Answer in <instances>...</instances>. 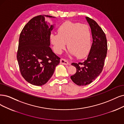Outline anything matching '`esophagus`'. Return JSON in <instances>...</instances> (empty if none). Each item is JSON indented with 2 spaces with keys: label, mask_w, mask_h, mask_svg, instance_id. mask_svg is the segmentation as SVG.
<instances>
[{
  "label": "esophagus",
  "mask_w": 124,
  "mask_h": 124,
  "mask_svg": "<svg viewBox=\"0 0 124 124\" xmlns=\"http://www.w3.org/2000/svg\"><path fill=\"white\" fill-rule=\"evenodd\" d=\"M60 63L63 64L64 65H68L69 64V63L68 62V61L64 59H60Z\"/></svg>",
  "instance_id": "esophagus-1"
}]
</instances>
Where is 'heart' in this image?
I'll return each mask as SVG.
<instances>
[{"instance_id": "1", "label": "heart", "mask_w": 124, "mask_h": 124, "mask_svg": "<svg viewBox=\"0 0 124 124\" xmlns=\"http://www.w3.org/2000/svg\"><path fill=\"white\" fill-rule=\"evenodd\" d=\"M57 31L58 34L50 36L56 53L61 54L67 43L70 54L78 58H84L88 54L91 46V34L86 25L66 21L58 27Z\"/></svg>"}]
</instances>
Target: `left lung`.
I'll list each match as a JSON object with an SVG mask.
<instances>
[{
  "label": "left lung",
  "instance_id": "obj_1",
  "mask_svg": "<svg viewBox=\"0 0 124 124\" xmlns=\"http://www.w3.org/2000/svg\"><path fill=\"white\" fill-rule=\"evenodd\" d=\"M91 31L93 42L88 56L83 62L72 63L77 72L70 77L71 80L79 86H85L93 82L102 72L107 52L106 35L94 20L86 17Z\"/></svg>",
  "mask_w": 124,
  "mask_h": 124
}]
</instances>
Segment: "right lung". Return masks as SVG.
Returning <instances> with one entry per match:
<instances>
[{
    "instance_id": "add662e5",
    "label": "right lung",
    "mask_w": 124,
    "mask_h": 124,
    "mask_svg": "<svg viewBox=\"0 0 124 124\" xmlns=\"http://www.w3.org/2000/svg\"><path fill=\"white\" fill-rule=\"evenodd\" d=\"M44 16L53 17L37 16L24 26L20 34L17 54L22 76L27 82L36 86L47 83L60 59L49 47L54 25L49 27Z\"/></svg>"
}]
</instances>
